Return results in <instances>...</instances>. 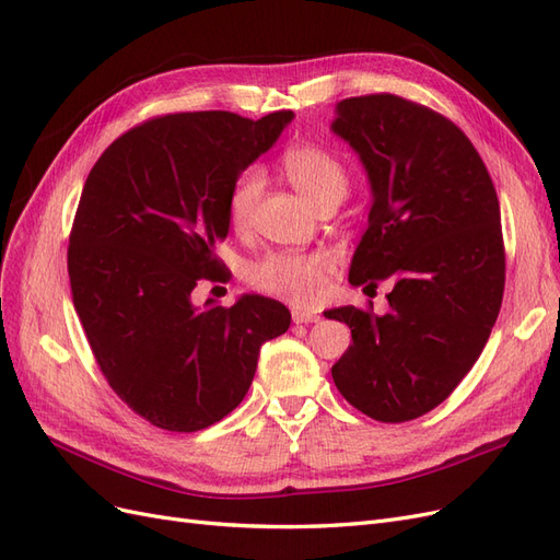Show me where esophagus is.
I'll return each instance as SVG.
<instances>
[{
  "label": "esophagus",
  "instance_id": "obj_1",
  "mask_svg": "<svg viewBox=\"0 0 560 560\" xmlns=\"http://www.w3.org/2000/svg\"><path fill=\"white\" fill-rule=\"evenodd\" d=\"M292 319H294V325H311V322H317V319H319V315H317V313H311V311H299V308H294V311H292Z\"/></svg>",
  "mask_w": 560,
  "mask_h": 560
}]
</instances>
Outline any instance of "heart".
Listing matches in <instances>:
<instances>
[{"mask_svg": "<svg viewBox=\"0 0 560 560\" xmlns=\"http://www.w3.org/2000/svg\"><path fill=\"white\" fill-rule=\"evenodd\" d=\"M280 167L294 189L317 210L327 202H341L348 194V173L343 163L327 149L315 144H294L282 154ZM261 196L259 171H245L235 179L229 196V217L235 229H247ZM334 261L325 252L268 254L247 268V282L264 294L278 296L294 306H313L325 294Z\"/></svg>", "mask_w": 560, "mask_h": 560, "instance_id": "obj_1", "label": "heart"}]
</instances>
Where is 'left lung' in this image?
<instances>
[{
    "instance_id": "1",
    "label": "left lung",
    "mask_w": 560,
    "mask_h": 560,
    "mask_svg": "<svg viewBox=\"0 0 560 560\" xmlns=\"http://www.w3.org/2000/svg\"><path fill=\"white\" fill-rule=\"evenodd\" d=\"M331 130L360 154L374 196L348 280L364 290L393 282L381 317L354 306L325 313L352 331L331 376L358 411L406 422L453 393L495 325L504 292L498 194L467 135L406 97L341 100Z\"/></svg>"
}]
</instances>
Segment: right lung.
<instances>
[{
    "label": "right lung",
    "instance_id": "obj_1",
    "mask_svg": "<svg viewBox=\"0 0 560 560\" xmlns=\"http://www.w3.org/2000/svg\"><path fill=\"white\" fill-rule=\"evenodd\" d=\"M292 118H149L114 140L83 184L67 247L74 308L109 387L161 430L198 432L229 416L259 348L290 327L280 301L245 294L198 311L191 292L226 278L214 243L229 233L233 184Z\"/></svg>",
    "mask_w": 560,
    "mask_h": 560
}]
</instances>
